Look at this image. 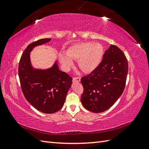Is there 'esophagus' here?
Wrapping results in <instances>:
<instances>
[{"label": "esophagus", "mask_w": 149, "mask_h": 149, "mask_svg": "<svg viewBox=\"0 0 149 149\" xmlns=\"http://www.w3.org/2000/svg\"><path fill=\"white\" fill-rule=\"evenodd\" d=\"M81 81L80 77H74L73 78V81H76V82H79Z\"/></svg>", "instance_id": "34e87169"}]
</instances>
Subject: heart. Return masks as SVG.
Segmentation results:
<instances>
[{
    "label": "heart",
    "mask_w": 149,
    "mask_h": 149,
    "mask_svg": "<svg viewBox=\"0 0 149 149\" xmlns=\"http://www.w3.org/2000/svg\"><path fill=\"white\" fill-rule=\"evenodd\" d=\"M104 48L99 43H81L71 47L65 53H60L59 60L63 68L69 70L73 65V59L78 60L79 67L85 73H90L100 65Z\"/></svg>",
    "instance_id": "heart-1"
}]
</instances>
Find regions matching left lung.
I'll return each mask as SVG.
<instances>
[{
	"label": "left lung",
	"mask_w": 149,
	"mask_h": 149,
	"mask_svg": "<svg viewBox=\"0 0 149 149\" xmlns=\"http://www.w3.org/2000/svg\"><path fill=\"white\" fill-rule=\"evenodd\" d=\"M128 73V62L118 47L111 45L96 68L81 79L84 91L81 97L87 110L99 113L107 110L122 95Z\"/></svg>",
	"instance_id": "left-lung-1"
}]
</instances>
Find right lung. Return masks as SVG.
<instances>
[{
	"mask_svg": "<svg viewBox=\"0 0 149 149\" xmlns=\"http://www.w3.org/2000/svg\"><path fill=\"white\" fill-rule=\"evenodd\" d=\"M50 40L40 39L29 45L19 65V76L25 97L36 109L45 114L61 109L72 84V78L59 70L57 61L47 70L35 69L31 64L30 53L33 48Z\"/></svg>",
	"mask_w": 149,
	"mask_h": 149,
	"instance_id": "add662e5",
	"label": "right lung"
}]
</instances>
